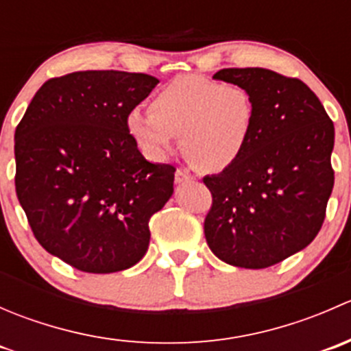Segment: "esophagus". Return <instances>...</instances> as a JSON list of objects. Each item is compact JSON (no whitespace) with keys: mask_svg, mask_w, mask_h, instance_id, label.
I'll list each match as a JSON object with an SVG mask.
<instances>
[{"mask_svg":"<svg viewBox=\"0 0 351 351\" xmlns=\"http://www.w3.org/2000/svg\"><path fill=\"white\" fill-rule=\"evenodd\" d=\"M192 180H193L192 175H189V173L183 171V169H176V173H175L176 185H183V183H189V182H192Z\"/></svg>","mask_w":351,"mask_h":351,"instance_id":"obj_1","label":"esophagus"}]
</instances>
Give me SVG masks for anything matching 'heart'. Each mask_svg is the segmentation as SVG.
<instances>
[{"instance_id": "1", "label": "heart", "mask_w": 351, "mask_h": 351, "mask_svg": "<svg viewBox=\"0 0 351 351\" xmlns=\"http://www.w3.org/2000/svg\"><path fill=\"white\" fill-rule=\"evenodd\" d=\"M149 110H132L127 115V130L136 143L153 158H165L180 137L183 154L204 171L234 165L253 134L250 91L198 74L169 81L154 95Z\"/></svg>"}]
</instances>
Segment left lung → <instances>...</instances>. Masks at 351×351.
I'll use <instances>...</instances> for the list:
<instances>
[{"mask_svg": "<svg viewBox=\"0 0 351 351\" xmlns=\"http://www.w3.org/2000/svg\"><path fill=\"white\" fill-rule=\"evenodd\" d=\"M214 80L241 84L254 101L250 144L238 161L205 176L212 207L204 232L219 260L267 268L313 243L335 185V125L314 91L263 67H229Z\"/></svg>", "mask_w": 351, "mask_h": 351, "instance_id": "obj_1", "label": "left lung"}]
</instances>
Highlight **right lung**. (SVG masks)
<instances>
[{"label": "right lung", "mask_w": 351, "mask_h": 351, "mask_svg": "<svg viewBox=\"0 0 351 351\" xmlns=\"http://www.w3.org/2000/svg\"><path fill=\"white\" fill-rule=\"evenodd\" d=\"M159 81L77 71L45 81L15 130V189L35 239L88 274L127 270L149 246V219L176 168L149 162L127 115Z\"/></svg>", "instance_id": "1"}]
</instances>
